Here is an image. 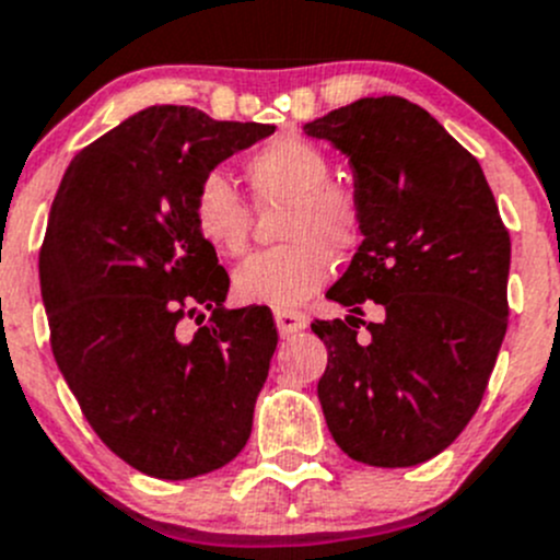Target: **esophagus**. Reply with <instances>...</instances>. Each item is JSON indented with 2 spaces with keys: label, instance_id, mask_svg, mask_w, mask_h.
<instances>
[{
  "label": "esophagus",
  "instance_id": "obj_1",
  "mask_svg": "<svg viewBox=\"0 0 560 560\" xmlns=\"http://www.w3.org/2000/svg\"><path fill=\"white\" fill-rule=\"evenodd\" d=\"M308 317L301 312H276V328H279L281 336H292L306 330Z\"/></svg>",
  "mask_w": 560,
  "mask_h": 560
}]
</instances>
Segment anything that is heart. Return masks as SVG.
Instances as JSON below:
<instances>
[{
	"instance_id": "heart-1",
	"label": "heart",
	"mask_w": 560,
	"mask_h": 560,
	"mask_svg": "<svg viewBox=\"0 0 560 560\" xmlns=\"http://www.w3.org/2000/svg\"><path fill=\"white\" fill-rule=\"evenodd\" d=\"M246 177L259 202H287L281 237L290 243L248 257L235 270L232 290L248 306L276 312L306 303L334 273V254L361 243L363 215L355 194L330 183V161L317 144L281 136L246 161ZM194 226L213 252L237 257L248 243L252 210L230 177L210 172L191 202Z\"/></svg>"
}]
</instances>
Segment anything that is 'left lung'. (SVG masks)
Returning <instances> with one entry per match:
<instances>
[{
	"label": "left lung",
	"instance_id": "obj_1",
	"mask_svg": "<svg viewBox=\"0 0 560 560\" xmlns=\"http://www.w3.org/2000/svg\"><path fill=\"white\" fill-rule=\"evenodd\" d=\"M352 170L363 241L325 298L350 308L312 325L328 347L317 383L336 446L410 468L465 430L506 336L512 241L479 161L416 103L361 97L303 125ZM384 308L360 334V303Z\"/></svg>",
	"mask_w": 560,
	"mask_h": 560
}]
</instances>
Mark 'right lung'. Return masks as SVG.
<instances>
[{"label": "right lung", "mask_w": 560, "mask_h": 560, "mask_svg": "<svg viewBox=\"0 0 560 560\" xmlns=\"http://www.w3.org/2000/svg\"><path fill=\"white\" fill-rule=\"evenodd\" d=\"M276 125L150 106L70 161L48 215L40 292L65 383L103 443L166 481L224 468L252 435L276 334L224 301L230 276L194 226L199 180ZM211 323L191 340L183 316Z\"/></svg>", "instance_id": "obj_1"}]
</instances>
